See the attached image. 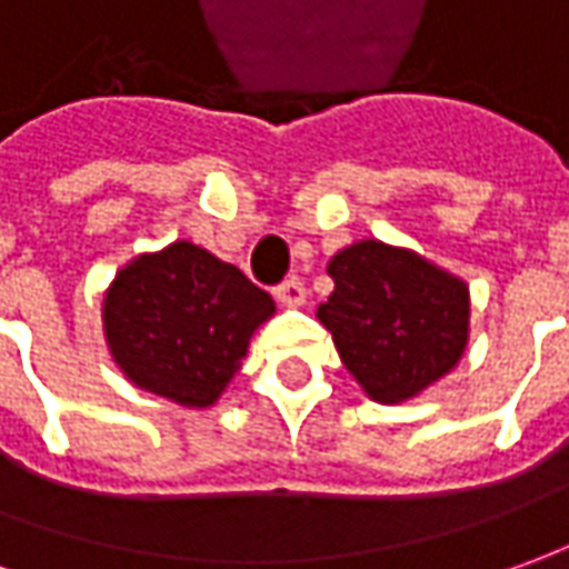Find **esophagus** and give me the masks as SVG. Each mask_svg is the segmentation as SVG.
Returning a JSON list of instances; mask_svg holds the SVG:
<instances>
[{
	"mask_svg": "<svg viewBox=\"0 0 569 569\" xmlns=\"http://www.w3.org/2000/svg\"><path fill=\"white\" fill-rule=\"evenodd\" d=\"M273 296L277 301H283V305H301L305 301V286H301L299 277H289L283 283L273 289Z\"/></svg>",
	"mask_w": 569,
	"mask_h": 569,
	"instance_id": "1",
	"label": "esophagus"
}]
</instances>
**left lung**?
Returning <instances> with one entry per match:
<instances>
[{
  "mask_svg": "<svg viewBox=\"0 0 569 569\" xmlns=\"http://www.w3.org/2000/svg\"><path fill=\"white\" fill-rule=\"evenodd\" d=\"M327 273L336 286L317 317L373 401L415 398L461 361L470 296L458 277L377 239L333 254Z\"/></svg>",
  "mask_w": 569,
  "mask_h": 569,
  "instance_id": "left-lung-1",
  "label": "left lung"
}]
</instances>
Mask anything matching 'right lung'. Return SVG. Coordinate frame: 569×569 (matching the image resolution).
Here are the masks:
<instances>
[{"label":"right lung","mask_w":569,"mask_h":569,"mask_svg":"<svg viewBox=\"0 0 569 569\" xmlns=\"http://www.w3.org/2000/svg\"><path fill=\"white\" fill-rule=\"evenodd\" d=\"M273 299L233 264L192 242L139 254L106 292L102 323L114 365L139 389L208 408L242 367Z\"/></svg>","instance_id":"1"}]
</instances>
